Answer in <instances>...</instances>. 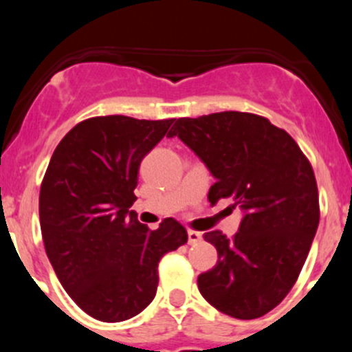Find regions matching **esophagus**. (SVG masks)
<instances>
[{
  "instance_id": "34e87169",
  "label": "esophagus",
  "mask_w": 352,
  "mask_h": 352,
  "mask_svg": "<svg viewBox=\"0 0 352 352\" xmlns=\"http://www.w3.org/2000/svg\"><path fill=\"white\" fill-rule=\"evenodd\" d=\"M187 236H189V245H194L202 240V233L196 232V230H189V232H187Z\"/></svg>"
}]
</instances>
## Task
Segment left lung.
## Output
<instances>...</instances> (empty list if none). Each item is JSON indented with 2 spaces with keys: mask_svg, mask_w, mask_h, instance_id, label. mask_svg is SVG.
Returning <instances> with one entry per match:
<instances>
[{
  "mask_svg": "<svg viewBox=\"0 0 352 352\" xmlns=\"http://www.w3.org/2000/svg\"><path fill=\"white\" fill-rule=\"evenodd\" d=\"M170 131L206 163L216 182L208 199H233L245 211L233 236L204 235L218 262L197 278L216 310L240 320L278 307L296 283L320 219L314 168L296 141L250 112L180 117Z\"/></svg>",
  "mask_w": 352,
  "mask_h": 352,
  "instance_id": "left-lung-1",
  "label": "left lung"
}]
</instances>
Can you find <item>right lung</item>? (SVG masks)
Masks as SVG:
<instances>
[{"mask_svg": "<svg viewBox=\"0 0 352 352\" xmlns=\"http://www.w3.org/2000/svg\"><path fill=\"white\" fill-rule=\"evenodd\" d=\"M175 119L100 116L81 120L52 153L38 196L42 240L74 303L102 322L143 311L158 287V262L187 243L173 218L138 221V170Z\"/></svg>", "mask_w": 352, "mask_h": 352, "instance_id": "1", "label": "right lung"}]
</instances>
